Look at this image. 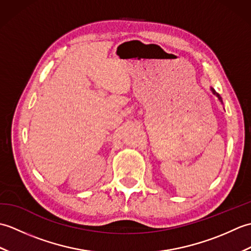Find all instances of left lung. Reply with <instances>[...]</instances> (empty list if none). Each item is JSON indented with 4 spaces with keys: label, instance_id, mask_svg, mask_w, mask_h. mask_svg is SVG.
I'll list each match as a JSON object with an SVG mask.
<instances>
[{
    "label": "left lung",
    "instance_id": "obj_1",
    "mask_svg": "<svg viewBox=\"0 0 251 251\" xmlns=\"http://www.w3.org/2000/svg\"><path fill=\"white\" fill-rule=\"evenodd\" d=\"M211 90H212V93H214V95H216V96H217V97H218V98H219V100H220V101H222V100H221V97H220V95H219V94H218V93L216 92V90H215V89H212V88H211Z\"/></svg>",
    "mask_w": 251,
    "mask_h": 251
}]
</instances>
